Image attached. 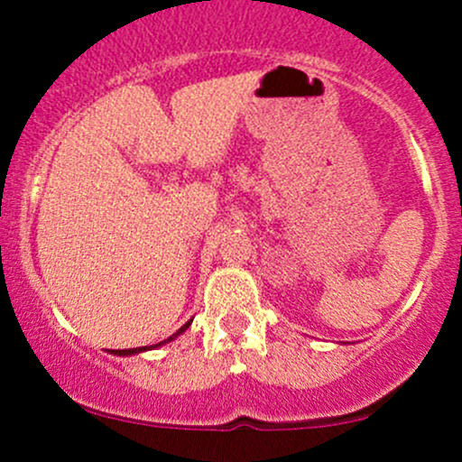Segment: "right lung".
I'll use <instances>...</instances> for the list:
<instances>
[{"label":"right lung","instance_id":"1","mask_svg":"<svg viewBox=\"0 0 462 462\" xmlns=\"http://www.w3.org/2000/svg\"><path fill=\"white\" fill-rule=\"evenodd\" d=\"M190 326V321L189 323H184L182 328H180V330L176 332V334H171V337L169 338H164V341H161V343H156V346H162V343H167V341H171V338H176L180 332H184L187 330V328ZM153 347V346H152ZM143 349H147V347H134V349H113V354H119V356H128V354H136V352H143Z\"/></svg>","mask_w":462,"mask_h":462}]
</instances>
